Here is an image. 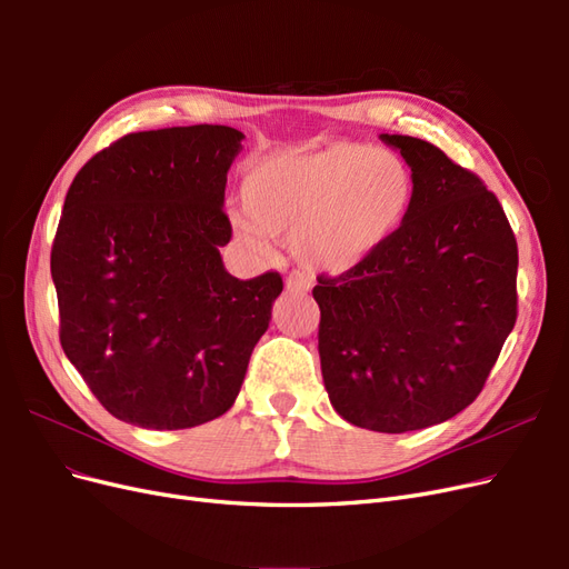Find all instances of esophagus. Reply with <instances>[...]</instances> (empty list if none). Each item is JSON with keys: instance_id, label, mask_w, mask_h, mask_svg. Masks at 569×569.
Returning <instances> with one entry per match:
<instances>
[{"instance_id": "34e87169", "label": "esophagus", "mask_w": 569, "mask_h": 569, "mask_svg": "<svg viewBox=\"0 0 569 569\" xmlns=\"http://www.w3.org/2000/svg\"><path fill=\"white\" fill-rule=\"evenodd\" d=\"M311 287H313V280L308 278L306 272H301V270L289 272V278H287V289H291V291H308Z\"/></svg>"}]
</instances>
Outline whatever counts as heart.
<instances>
[{"label":"heart","mask_w":569,"mask_h":569,"mask_svg":"<svg viewBox=\"0 0 569 569\" xmlns=\"http://www.w3.org/2000/svg\"><path fill=\"white\" fill-rule=\"evenodd\" d=\"M416 194V170L399 151L337 142L258 163L237 230L256 251H266L261 234L291 239L303 266L343 272L403 228Z\"/></svg>","instance_id":"1"}]
</instances>
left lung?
<instances>
[{
    "instance_id": "1",
    "label": "left lung",
    "mask_w": 569,
    "mask_h": 569,
    "mask_svg": "<svg viewBox=\"0 0 569 569\" xmlns=\"http://www.w3.org/2000/svg\"><path fill=\"white\" fill-rule=\"evenodd\" d=\"M416 170L403 228L320 274L322 380L343 420L401 435L468 408L518 320V242L485 180L432 142L382 134Z\"/></svg>"
}]
</instances>
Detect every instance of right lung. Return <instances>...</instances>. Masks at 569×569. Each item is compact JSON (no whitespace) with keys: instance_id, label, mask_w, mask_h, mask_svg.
Returning <instances> with one entry per match:
<instances>
[{"instance_id":"1","label":"right lung","mask_w":569,"mask_h":569,"mask_svg":"<svg viewBox=\"0 0 569 569\" xmlns=\"http://www.w3.org/2000/svg\"><path fill=\"white\" fill-rule=\"evenodd\" d=\"M242 137L228 126L132 132L68 187L51 244L59 339L118 420H216L268 330L280 272L237 280L218 251L232 237L222 199Z\"/></svg>"}]
</instances>
